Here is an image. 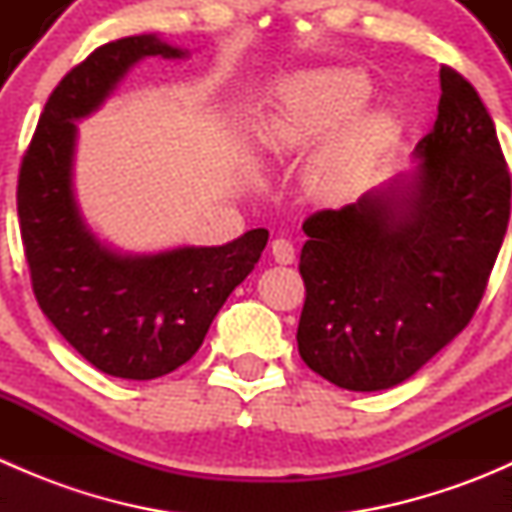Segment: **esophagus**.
<instances>
[{
  "instance_id": "obj_1",
  "label": "esophagus",
  "mask_w": 512,
  "mask_h": 512,
  "mask_svg": "<svg viewBox=\"0 0 512 512\" xmlns=\"http://www.w3.org/2000/svg\"><path fill=\"white\" fill-rule=\"evenodd\" d=\"M272 257H275V262H280V265H292L294 262L292 242L282 240V237L272 240Z\"/></svg>"
}]
</instances>
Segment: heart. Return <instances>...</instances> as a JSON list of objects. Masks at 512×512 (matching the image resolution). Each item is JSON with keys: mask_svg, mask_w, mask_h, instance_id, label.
<instances>
[{"mask_svg": "<svg viewBox=\"0 0 512 512\" xmlns=\"http://www.w3.org/2000/svg\"><path fill=\"white\" fill-rule=\"evenodd\" d=\"M371 96V84L356 69L302 71L270 91L257 121V141L272 153H297L314 146L339 125L307 165L309 195L324 205L356 198L396 136V118L386 108L356 113Z\"/></svg>", "mask_w": 512, "mask_h": 512, "instance_id": "heart-1", "label": "heart"}]
</instances>
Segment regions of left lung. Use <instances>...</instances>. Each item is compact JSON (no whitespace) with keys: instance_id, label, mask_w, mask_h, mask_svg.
Listing matches in <instances>:
<instances>
[{"instance_id":"obj_1","label":"left lung","mask_w":512,"mask_h":512,"mask_svg":"<svg viewBox=\"0 0 512 512\" xmlns=\"http://www.w3.org/2000/svg\"><path fill=\"white\" fill-rule=\"evenodd\" d=\"M411 173L304 220V364L339 389L414 376L476 314L510 220V173L478 91L441 69Z\"/></svg>"}]
</instances>
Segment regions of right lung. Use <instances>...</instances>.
Returning <instances> with one entry per match:
<instances>
[{
	"mask_svg": "<svg viewBox=\"0 0 512 512\" xmlns=\"http://www.w3.org/2000/svg\"><path fill=\"white\" fill-rule=\"evenodd\" d=\"M146 56L183 59L188 51L141 34L98 46L74 66L46 101L17 185L24 255L41 312L98 371L133 381L170 374L198 352L270 237L257 227L218 247L128 255L98 240L86 223L74 193L76 121L91 116Z\"/></svg>",
	"mask_w": 512,
	"mask_h": 512,
	"instance_id": "obj_1",
	"label": "right lung"
}]
</instances>
